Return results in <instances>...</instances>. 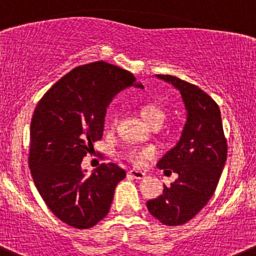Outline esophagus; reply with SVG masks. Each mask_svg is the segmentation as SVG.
Instances as JSON below:
<instances>
[{
    "instance_id": "esophagus-1",
    "label": "esophagus",
    "mask_w": 256,
    "mask_h": 256,
    "mask_svg": "<svg viewBox=\"0 0 256 256\" xmlns=\"http://www.w3.org/2000/svg\"><path fill=\"white\" fill-rule=\"evenodd\" d=\"M128 174H130L134 178H138V180H141V178H144L146 176L145 172H142V171H138V170H130L128 171Z\"/></svg>"
}]
</instances>
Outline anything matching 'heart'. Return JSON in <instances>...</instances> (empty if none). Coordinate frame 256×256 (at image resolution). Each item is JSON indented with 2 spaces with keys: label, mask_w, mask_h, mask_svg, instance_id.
<instances>
[{
  "label": "heart",
  "mask_w": 256,
  "mask_h": 256,
  "mask_svg": "<svg viewBox=\"0 0 256 256\" xmlns=\"http://www.w3.org/2000/svg\"><path fill=\"white\" fill-rule=\"evenodd\" d=\"M140 115L142 120L148 125L152 126H161L166 118V112L162 108H160L156 104H144L138 108ZM116 125V118H114L110 121V128H114ZM156 156V148L154 146H145V148H134L128 151L126 158L136 166H141L145 164L146 160L152 158Z\"/></svg>",
  "instance_id": "heart-1"
}]
</instances>
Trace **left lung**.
I'll return each instance as SVG.
<instances>
[{"label":"left lung","mask_w":256,"mask_h":256,"mask_svg":"<svg viewBox=\"0 0 256 256\" xmlns=\"http://www.w3.org/2000/svg\"><path fill=\"white\" fill-rule=\"evenodd\" d=\"M156 78L180 92L186 121L176 145L158 162V168L172 170L178 178L168 188L164 185L162 195L146 205L158 222L178 226L192 219L214 195L226 161L228 145L220 108L206 92L175 76Z\"/></svg>","instance_id":"1"}]
</instances>
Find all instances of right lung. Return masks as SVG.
Segmentation results:
<instances>
[{
    "mask_svg": "<svg viewBox=\"0 0 256 256\" xmlns=\"http://www.w3.org/2000/svg\"><path fill=\"white\" fill-rule=\"evenodd\" d=\"M132 74L104 61L80 66L60 78L40 100L30 128L28 165L40 195L61 222L88 229L108 215L126 171L102 164L91 175L81 161L102 138L106 108Z\"/></svg>",
    "mask_w": 256,
    "mask_h": 256,
    "instance_id": "1",
    "label": "right lung"
}]
</instances>
